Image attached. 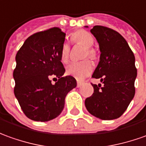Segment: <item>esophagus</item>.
Instances as JSON below:
<instances>
[{"label": "esophagus", "instance_id": "1", "mask_svg": "<svg viewBox=\"0 0 146 146\" xmlns=\"http://www.w3.org/2000/svg\"><path fill=\"white\" fill-rule=\"evenodd\" d=\"M84 82L83 81H80V80H77V87H80L81 85H83Z\"/></svg>", "mask_w": 146, "mask_h": 146}]
</instances>
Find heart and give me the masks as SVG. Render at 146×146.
Instances as JSON below:
<instances>
[{
  "mask_svg": "<svg viewBox=\"0 0 146 146\" xmlns=\"http://www.w3.org/2000/svg\"><path fill=\"white\" fill-rule=\"evenodd\" d=\"M72 40L73 43L79 44L85 47L84 57H88L90 58H95L96 57V51L92 48L94 43V38L92 35L84 30H80L73 33L72 35ZM70 46L67 42H64L61 48L60 59L62 63H66L69 61ZM93 70V66L89 60H84L82 62H75L70 63L66 67V73L70 76H74L76 79H84L89 76Z\"/></svg>",
  "mask_w": 146,
  "mask_h": 146,
  "instance_id": "1",
  "label": "heart"
}]
</instances>
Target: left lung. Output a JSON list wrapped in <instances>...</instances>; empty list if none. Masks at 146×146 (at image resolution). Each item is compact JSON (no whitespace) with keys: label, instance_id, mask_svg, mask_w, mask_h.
<instances>
[{"label":"left lung","instance_id":"obj_1","mask_svg":"<svg viewBox=\"0 0 146 146\" xmlns=\"http://www.w3.org/2000/svg\"><path fill=\"white\" fill-rule=\"evenodd\" d=\"M91 32L101 52L100 62L92 77L100 79L103 84H92L94 92L85 100V107L99 119H118L135 94V58L126 39L116 31L96 25Z\"/></svg>","mask_w":146,"mask_h":146}]
</instances>
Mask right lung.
<instances>
[{
  "label": "right lung",
  "instance_id": "add662e5",
  "mask_svg": "<svg viewBox=\"0 0 146 146\" xmlns=\"http://www.w3.org/2000/svg\"><path fill=\"white\" fill-rule=\"evenodd\" d=\"M65 38L59 27L38 31L27 38L16 54L14 94L31 120L47 122L58 117L66 95L76 86L73 76H63L60 52ZM52 79L57 80L54 85Z\"/></svg>",
  "mask_w": 146,
  "mask_h": 146
}]
</instances>
